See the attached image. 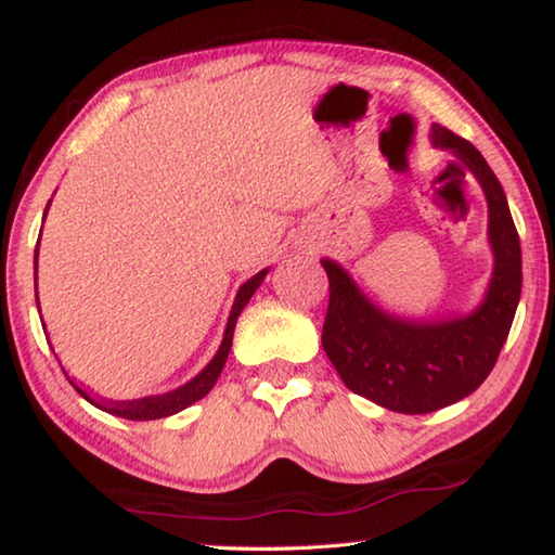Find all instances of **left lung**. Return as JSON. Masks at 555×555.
Returning a JSON list of instances; mask_svg holds the SVG:
<instances>
[{"instance_id": "8db88e82", "label": "left lung", "mask_w": 555, "mask_h": 555, "mask_svg": "<svg viewBox=\"0 0 555 555\" xmlns=\"http://www.w3.org/2000/svg\"><path fill=\"white\" fill-rule=\"evenodd\" d=\"M430 139L450 149L480 181L490 208L494 271L469 315L406 321L372 304L333 259H321L331 281L323 350L345 387L399 413H430L473 393L492 372L521 296V247L509 205L482 154L453 131L434 125Z\"/></svg>"}]
</instances>
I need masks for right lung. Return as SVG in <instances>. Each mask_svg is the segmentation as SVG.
Returning a JSON list of instances; mask_svg holds the SVG:
<instances>
[{
  "mask_svg": "<svg viewBox=\"0 0 555 555\" xmlns=\"http://www.w3.org/2000/svg\"><path fill=\"white\" fill-rule=\"evenodd\" d=\"M49 212V208H46ZM46 218V215H43ZM36 259H39V247H36V255H34V271H36ZM267 271H259V274L251 276L249 281H244L237 291V298H234V306L230 311V321L228 327H224V337H222V345L220 350L215 352L212 360L208 362V367H205L201 374H195L191 382H185L183 387H178L173 391H166V393H158V397H144V399H131V401H98L92 399L88 391H82L78 384H73L75 391L80 393L82 399H88L92 406H98L107 413H115V416L121 418H129V421H154V418H166V416H173V413L183 411L191 406V403L201 401L205 393H208L215 382H218L220 372L224 367V362H228V354H230V347H232V335H234V325H237V318L244 311V306L249 304V298L255 296V291L259 288L261 281H264Z\"/></svg>",
  "mask_w": 555,
  "mask_h": 555,
  "instance_id": "obj_1",
  "label": "right lung"
}]
</instances>
